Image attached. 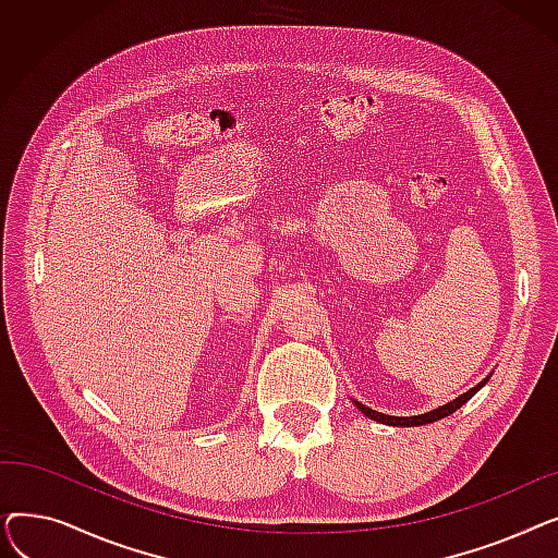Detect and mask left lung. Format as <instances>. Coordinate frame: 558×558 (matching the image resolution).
Wrapping results in <instances>:
<instances>
[{
  "mask_svg": "<svg viewBox=\"0 0 558 558\" xmlns=\"http://www.w3.org/2000/svg\"><path fill=\"white\" fill-rule=\"evenodd\" d=\"M488 379V377H486ZM486 379L484 383H480L477 387H473L471 391H465L463 396H459L457 400H452V402H448V404H444V407H438V409H434V412H427V414H421V416H412V418H402V416H387V414H379V412H375V409H368L366 404H362V402H355L357 404V409L360 412L364 414V416H368V418H373V421H377V423H385V425H400V427H414V425H427V423H434V421H441V418H446V416H450L452 412H457V409L461 407V404H465L468 400H471L484 385H486Z\"/></svg>",
  "mask_w": 558,
  "mask_h": 558,
  "instance_id": "obj_1",
  "label": "left lung"
}]
</instances>
